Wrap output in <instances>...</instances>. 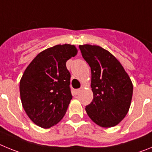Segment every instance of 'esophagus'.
<instances>
[{
    "mask_svg": "<svg viewBox=\"0 0 152 152\" xmlns=\"http://www.w3.org/2000/svg\"><path fill=\"white\" fill-rule=\"evenodd\" d=\"M80 89H76V90H75V95H77V94H78L79 93H80Z\"/></svg>",
    "mask_w": 152,
    "mask_h": 152,
    "instance_id": "obj_1",
    "label": "esophagus"
}]
</instances>
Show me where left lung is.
Wrapping results in <instances>:
<instances>
[{
  "mask_svg": "<svg viewBox=\"0 0 152 152\" xmlns=\"http://www.w3.org/2000/svg\"><path fill=\"white\" fill-rule=\"evenodd\" d=\"M91 67L94 98L86 106L88 116L101 127H113L126 116L131 104L133 86L122 64L110 52L98 45H79Z\"/></svg>",
  "mask_w": 152,
  "mask_h": 152,
  "instance_id": "1",
  "label": "left lung"
}]
</instances>
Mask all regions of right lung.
<instances>
[{
  "instance_id": "add662e5",
  "label": "right lung",
  "mask_w": 152,
  "mask_h": 152,
  "mask_svg": "<svg viewBox=\"0 0 152 152\" xmlns=\"http://www.w3.org/2000/svg\"><path fill=\"white\" fill-rule=\"evenodd\" d=\"M74 45H56L36 56L20 82V99L29 119L42 128L57 124L68 110L72 95L66 61L77 55Z\"/></svg>"
}]
</instances>
